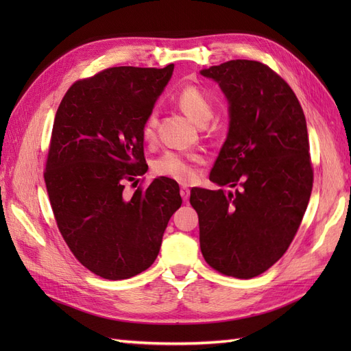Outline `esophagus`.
<instances>
[{"label": "esophagus", "instance_id": "esophagus-1", "mask_svg": "<svg viewBox=\"0 0 351 351\" xmlns=\"http://www.w3.org/2000/svg\"><path fill=\"white\" fill-rule=\"evenodd\" d=\"M180 193H181V197L184 199V202H187L189 197H190V190L187 187H181Z\"/></svg>", "mask_w": 351, "mask_h": 351}]
</instances>
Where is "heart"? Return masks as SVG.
<instances>
[{
    "label": "heart",
    "mask_w": 351,
    "mask_h": 351,
    "mask_svg": "<svg viewBox=\"0 0 351 351\" xmlns=\"http://www.w3.org/2000/svg\"><path fill=\"white\" fill-rule=\"evenodd\" d=\"M176 104L193 122L204 126L213 117V104L206 98L204 92L196 86H185L176 95ZM156 114L151 113L145 121L141 136L146 141L155 137ZM204 162V158L196 152L180 154L166 152L154 162V173L158 176L169 178L181 184H189L195 181L197 176V166Z\"/></svg>",
    "instance_id": "heart-1"
}]
</instances>
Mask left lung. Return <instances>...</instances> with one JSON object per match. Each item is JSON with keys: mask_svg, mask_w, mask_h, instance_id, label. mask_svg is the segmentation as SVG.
Segmentation results:
<instances>
[{"mask_svg": "<svg viewBox=\"0 0 351 351\" xmlns=\"http://www.w3.org/2000/svg\"><path fill=\"white\" fill-rule=\"evenodd\" d=\"M229 101V132L210 181L195 187L200 250L225 276L252 279L283 256L311 197L314 169L306 119L293 88L267 64L230 60L204 69Z\"/></svg>", "mask_w": 351, "mask_h": 351, "instance_id": "8db88e82", "label": "left lung"}]
</instances>
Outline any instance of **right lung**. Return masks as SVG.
Masks as SVG:
<instances>
[{
    "label": "right lung",
    "mask_w": 351,
    "mask_h": 351,
    "mask_svg": "<svg viewBox=\"0 0 351 351\" xmlns=\"http://www.w3.org/2000/svg\"><path fill=\"white\" fill-rule=\"evenodd\" d=\"M173 68L104 69L75 81L56 113L43 171L52 213L73 256L104 279L147 270L182 204L164 176L123 193L147 171L141 130Z\"/></svg>",
    "instance_id": "obj_1"
}]
</instances>
